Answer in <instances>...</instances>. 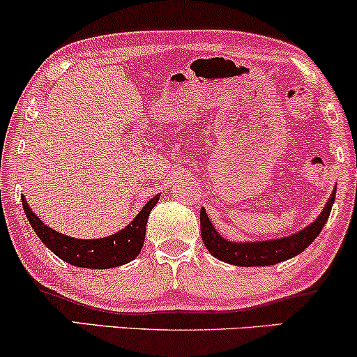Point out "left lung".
Segmentation results:
<instances>
[{"label":"left lung","mask_w":357,"mask_h":357,"mask_svg":"<svg viewBox=\"0 0 357 357\" xmlns=\"http://www.w3.org/2000/svg\"><path fill=\"white\" fill-rule=\"evenodd\" d=\"M335 199V188L326 203L321 215L305 228L292 233L289 236H282L275 240L261 241H231L221 236L208 218L206 210L199 211V223H202V238L208 252L225 264L236 265V267H268V265L280 264L289 258L297 257L317 238L319 233L329 218L331 210Z\"/></svg>","instance_id":"left-lung-1"}]
</instances>
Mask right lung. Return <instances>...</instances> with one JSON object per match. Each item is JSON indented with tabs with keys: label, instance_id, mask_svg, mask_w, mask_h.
<instances>
[{
	"label": "right lung",
	"instance_id": "1",
	"mask_svg": "<svg viewBox=\"0 0 357 357\" xmlns=\"http://www.w3.org/2000/svg\"><path fill=\"white\" fill-rule=\"evenodd\" d=\"M159 196L161 195H155L154 198H151L144 204V208L137 213L136 218L122 230L96 240L72 238V236L55 231L31 211L24 196H22V203L24 215L30 221L33 231L38 235L45 247L52 250L56 257L73 265V267L104 270L129 264L139 255L142 245H144L147 218H149V213L153 211L155 203L159 202Z\"/></svg>",
	"mask_w": 357,
	"mask_h": 357
}]
</instances>
